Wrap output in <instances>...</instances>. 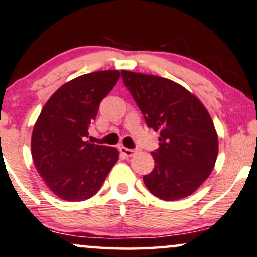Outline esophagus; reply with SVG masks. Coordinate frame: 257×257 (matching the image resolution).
Masks as SVG:
<instances>
[{
  "label": "esophagus",
  "mask_w": 257,
  "mask_h": 257,
  "mask_svg": "<svg viewBox=\"0 0 257 257\" xmlns=\"http://www.w3.org/2000/svg\"><path fill=\"white\" fill-rule=\"evenodd\" d=\"M119 150H120V153L124 154L125 157H132L133 154L137 152V148H126V147H124V146L120 147Z\"/></svg>",
  "instance_id": "1"
}]
</instances>
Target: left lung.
Listing matches in <instances>:
<instances>
[{
  "label": "left lung",
  "mask_w": 257,
  "mask_h": 257,
  "mask_svg": "<svg viewBox=\"0 0 257 257\" xmlns=\"http://www.w3.org/2000/svg\"><path fill=\"white\" fill-rule=\"evenodd\" d=\"M125 87L148 128L160 132L154 169L144 183L154 196L175 201L191 195L211 175L218 135L208 111L181 85L156 75L122 70Z\"/></svg>",
  "instance_id": "1"
}]
</instances>
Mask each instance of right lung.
<instances>
[{
  "instance_id": "add662e5",
  "label": "right lung",
  "mask_w": 257,
  "mask_h": 257,
  "mask_svg": "<svg viewBox=\"0 0 257 257\" xmlns=\"http://www.w3.org/2000/svg\"><path fill=\"white\" fill-rule=\"evenodd\" d=\"M118 70L85 74L51 95L37 119L31 140L36 169L50 190L67 201L98 193L118 160L113 147L86 140L99 105L119 79Z\"/></svg>"
}]
</instances>
